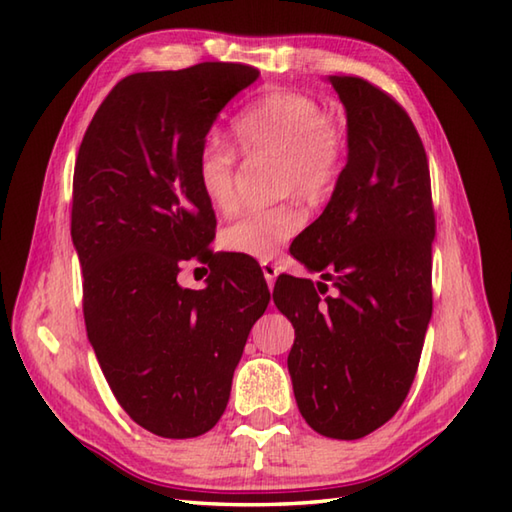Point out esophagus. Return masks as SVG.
Here are the masks:
<instances>
[{"mask_svg": "<svg viewBox=\"0 0 512 512\" xmlns=\"http://www.w3.org/2000/svg\"><path fill=\"white\" fill-rule=\"evenodd\" d=\"M262 270H264V277H266L268 288H273L275 286V279H277V266L270 264V262H262Z\"/></svg>", "mask_w": 512, "mask_h": 512, "instance_id": "1", "label": "esophagus"}]
</instances>
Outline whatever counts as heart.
<instances>
[{
    "instance_id": "obj_1",
    "label": "heart",
    "mask_w": 512,
    "mask_h": 512,
    "mask_svg": "<svg viewBox=\"0 0 512 512\" xmlns=\"http://www.w3.org/2000/svg\"><path fill=\"white\" fill-rule=\"evenodd\" d=\"M235 147L244 156L279 160L277 189L295 191L303 200L325 198L345 165L347 136L339 121L325 114L312 96L292 90H273L235 116L231 125ZM235 151L220 143H204L195 158V182L215 211L235 206ZM303 228L297 202L246 211L222 233L224 248L255 259H270Z\"/></svg>"
}]
</instances>
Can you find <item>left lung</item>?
Returning <instances> with one entry per match:
<instances>
[{
    "label": "left lung",
    "mask_w": 512,
    "mask_h": 512,
    "mask_svg": "<svg viewBox=\"0 0 512 512\" xmlns=\"http://www.w3.org/2000/svg\"><path fill=\"white\" fill-rule=\"evenodd\" d=\"M328 81L347 114V165L290 253L335 292L279 275L273 299L295 328L288 372L301 416L325 438L358 440L394 416L416 378L436 213L409 114L361 76Z\"/></svg>",
    "instance_id": "1"
}]
</instances>
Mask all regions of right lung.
<instances>
[{
  "mask_svg": "<svg viewBox=\"0 0 512 512\" xmlns=\"http://www.w3.org/2000/svg\"><path fill=\"white\" fill-rule=\"evenodd\" d=\"M257 76L253 65L222 61L129 74L76 156L70 231L85 330L118 405L160 438L215 427L270 301L262 268L213 255L215 213L195 182L217 114ZM191 258L214 266L202 291L177 284Z\"/></svg>",
  "mask_w": 512,
  "mask_h": 512,
  "instance_id": "add662e5",
  "label": "right lung"
}]
</instances>
